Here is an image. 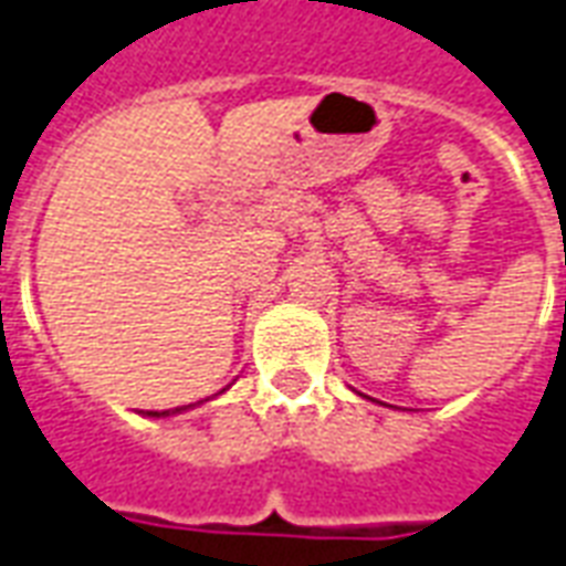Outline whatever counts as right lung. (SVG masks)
Segmentation results:
<instances>
[{"label": "right lung", "instance_id": "add662e5", "mask_svg": "<svg viewBox=\"0 0 566 566\" xmlns=\"http://www.w3.org/2000/svg\"><path fill=\"white\" fill-rule=\"evenodd\" d=\"M175 412H181V409H172V412H169V409H166V412H148V416H154V418H166V416H175Z\"/></svg>", "mask_w": 566, "mask_h": 566}]
</instances>
